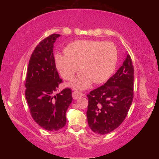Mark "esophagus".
<instances>
[{
	"mask_svg": "<svg viewBox=\"0 0 159 159\" xmlns=\"http://www.w3.org/2000/svg\"><path fill=\"white\" fill-rule=\"evenodd\" d=\"M84 95V94L83 93H80V92H78V91H74L73 93H72V96H73V98L74 99H79L80 97H82Z\"/></svg>",
	"mask_w": 159,
	"mask_h": 159,
	"instance_id": "34e87169",
	"label": "esophagus"
}]
</instances>
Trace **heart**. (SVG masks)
Returning a JSON list of instances; mask_svg holds the SVG:
<instances>
[{
    "instance_id": "obj_1",
    "label": "heart",
    "mask_w": 159,
    "mask_h": 159,
    "mask_svg": "<svg viewBox=\"0 0 159 159\" xmlns=\"http://www.w3.org/2000/svg\"><path fill=\"white\" fill-rule=\"evenodd\" d=\"M64 52L55 54L56 67L63 79L71 80L80 66L83 71L71 83L77 90L89 88L93 81H107L116 67L117 48L111 41L79 40L67 45Z\"/></svg>"
}]
</instances>
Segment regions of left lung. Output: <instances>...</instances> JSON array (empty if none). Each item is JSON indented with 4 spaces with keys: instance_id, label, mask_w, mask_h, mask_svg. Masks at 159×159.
I'll use <instances>...</instances> for the list:
<instances>
[{
    "instance_id": "left-lung-1",
    "label": "left lung",
    "mask_w": 159,
    "mask_h": 159,
    "mask_svg": "<svg viewBox=\"0 0 159 159\" xmlns=\"http://www.w3.org/2000/svg\"><path fill=\"white\" fill-rule=\"evenodd\" d=\"M133 64L128 54L116 73L87 95L88 122L94 133H109L123 123L133 99Z\"/></svg>"
}]
</instances>
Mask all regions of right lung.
<instances>
[{"mask_svg": "<svg viewBox=\"0 0 159 159\" xmlns=\"http://www.w3.org/2000/svg\"><path fill=\"white\" fill-rule=\"evenodd\" d=\"M60 36V34L50 35L35 48L29 60L25 84L32 118L49 131L58 130L66 125V111L73 99L69 88L54 95L62 83L53 55V44Z\"/></svg>", "mask_w": 159, "mask_h": 159, "instance_id": "obj_1", "label": "right lung"}]
</instances>
